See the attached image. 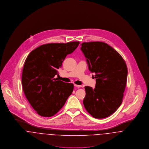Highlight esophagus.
Returning a JSON list of instances; mask_svg holds the SVG:
<instances>
[{
    "label": "esophagus",
    "instance_id": "34e87169",
    "mask_svg": "<svg viewBox=\"0 0 149 149\" xmlns=\"http://www.w3.org/2000/svg\"><path fill=\"white\" fill-rule=\"evenodd\" d=\"M74 86L75 87H77V88H80L81 87V86H79V85H77V84H74Z\"/></svg>",
    "mask_w": 149,
    "mask_h": 149
}]
</instances>
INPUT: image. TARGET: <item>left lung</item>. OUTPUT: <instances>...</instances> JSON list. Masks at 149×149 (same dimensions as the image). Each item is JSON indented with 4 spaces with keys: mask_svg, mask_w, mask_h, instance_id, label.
<instances>
[{
    "mask_svg": "<svg viewBox=\"0 0 149 149\" xmlns=\"http://www.w3.org/2000/svg\"><path fill=\"white\" fill-rule=\"evenodd\" d=\"M81 50L96 79L95 88L84 87V106L93 117L106 118L122 103L127 77L126 65L120 55L104 42H84Z\"/></svg>",
    "mask_w": 149,
    "mask_h": 149,
    "instance_id": "obj_1",
    "label": "left lung"
}]
</instances>
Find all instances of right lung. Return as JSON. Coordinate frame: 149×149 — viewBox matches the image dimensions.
<instances>
[{"label": "right lung", "mask_w": 149, "mask_h": 149, "mask_svg": "<svg viewBox=\"0 0 149 149\" xmlns=\"http://www.w3.org/2000/svg\"><path fill=\"white\" fill-rule=\"evenodd\" d=\"M79 42L50 43L32 51L23 67L22 84L26 98L39 116L55 115L72 94L74 85L55 78L68 54L74 52Z\"/></svg>", "instance_id": "obj_1"}]
</instances>
